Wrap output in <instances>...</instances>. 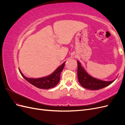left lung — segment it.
<instances>
[{"instance_id":"8db88e82","label":"left lung","mask_w":125,"mask_h":125,"mask_svg":"<svg viewBox=\"0 0 125 125\" xmlns=\"http://www.w3.org/2000/svg\"><path fill=\"white\" fill-rule=\"evenodd\" d=\"M78 63V79L80 84L84 88L91 90H96L102 89L108 86L114 81H102L94 78L86 73L79 61Z\"/></svg>"}]
</instances>
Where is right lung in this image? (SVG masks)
<instances>
[{
    "instance_id": "1",
    "label": "right lung",
    "mask_w": 125,
    "mask_h": 125,
    "mask_svg": "<svg viewBox=\"0 0 125 125\" xmlns=\"http://www.w3.org/2000/svg\"><path fill=\"white\" fill-rule=\"evenodd\" d=\"M65 62L58 67L54 73L48 75V76L40 78L34 79L27 78L22 74L20 70H19V71L22 76L30 83L39 89H48L53 88L59 83L60 78V73H61L64 66H65Z\"/></svg>"
}]
</instances>
